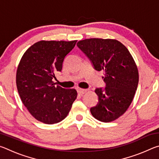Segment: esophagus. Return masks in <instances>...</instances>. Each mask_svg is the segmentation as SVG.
I'll return each mask as SVG.
<instances>
[{"label": "esophagus", "instance_id": "esophagus-1", "mask_svg": "<svg viewBox=\"0 0 159 159\" xmlns=\"http://www.w3.org/2000/svg\"><path fill=\"white\" fill-rule=\"evenodd\" d=\"M77 92L79 94V95H83V94H85L86 92H87V90L85 89H81V88H80V89H78L77 90Z\"/></svg>", "mask_w": 159, "mask_h": 159}]
</instances>
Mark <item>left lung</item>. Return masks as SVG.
<instances>
[{
	"mask_svg": "<svg viewBox=\"0 0 159 159\" xmlns=\"http://www.w3.org/2000/svg\"><path fill=\"white\" fill-rule=\"evenodd\" d=\"M77 46L97 71H104L105 88H96L97 105L90 112L102 122H111L122 116L133 101L139 81L138 67L124 45L114 39H89Z\"/></svg>",
	"mask_w": 159,
	"mask_h": 159,
	"instance_id": "obj_1",
	"label": "left lung"
}]
</instances>
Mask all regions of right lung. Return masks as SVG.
Instances as JSON below:
<instances>
[{
    "label": "right lung",
    "instance_id": "1",
    "mask_svg": "<svg viewBox=\"0 0 159 159\" xmlns=\"http://www.w3.org/2000/svg\"><path fill=\"white\" fill-rule=\"evenodd\" d=\"M76 41H39L26 51L19 64L16 76L19 95L29 113L42 123L61 121L76 99V90L55 86L53 82Z\"/></svg>",
    "mask_w": 159,
    "mask_h": 159
}]
</instances>
